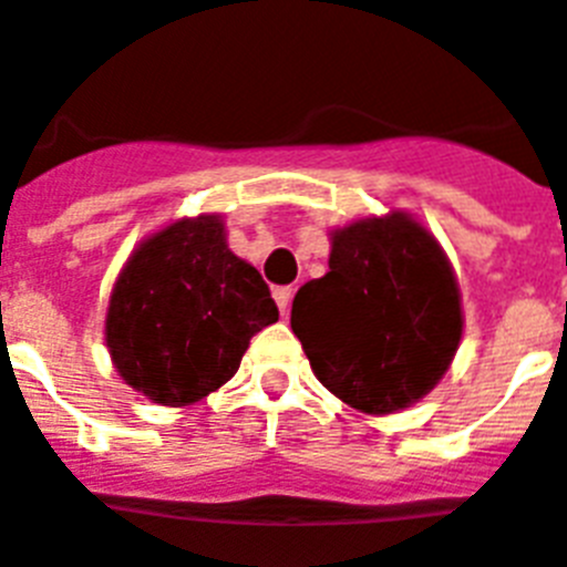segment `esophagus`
<instances>
[{
    "mask_svg": "<svg viewBox=\"0 0 567 567\" xmlns=\"http://www.w3.org/2000/svg\"><path fill=\"white\" fill-rule=\"evenodd\" d=\"M291 297H293L291 285H285V288H274V300L282 315H288V309H291Z\"/></svg>",
    "mask_w": 567,
    "mask_h": 567,
    "instance_id": "esophagus-1",
    "label": "esophagus"
}]
</instances>
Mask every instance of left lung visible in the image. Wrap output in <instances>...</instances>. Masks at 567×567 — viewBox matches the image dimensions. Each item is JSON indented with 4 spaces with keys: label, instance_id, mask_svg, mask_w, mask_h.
Instances as JSON below:
<instances>
[{
    "label": "left lung",
    "instance_id": "left-lung-1",
    "mask_svg": "<svg viewBox=\"0 0 567 567\" xmlns=\"http://www.w3.org/2000/svg\"><path fill=\"white\" fill-rule=\"evenodd\" d=\"M329 274L297 291L291 329L311 371L364 414L409 409L439 385L462 341L456 270L405 212L329 231Z\"/></svg>",
    "mask_w": 567,
    "mask_h": 567
}]
</instances>
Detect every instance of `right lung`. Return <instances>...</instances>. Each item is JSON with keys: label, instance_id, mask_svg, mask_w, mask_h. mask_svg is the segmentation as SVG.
<instances>
[{"label": "right lung", "instance_id": "add662e5", "mask_svg": "<svg viewBox=\"0 0 567 567\" xmlns=\"http://www.w3.org/2000/svg\"><path fill=\"white\" fill-rule=\"evenodd\" d=\"M276 320L270 288L231 252L220 214H199L132 249L111 288L105 347L126 385L179 409L226 385L249 338Z\"/></svg>", "mask_w": 567, "mask_h": 567}]
</instances>
